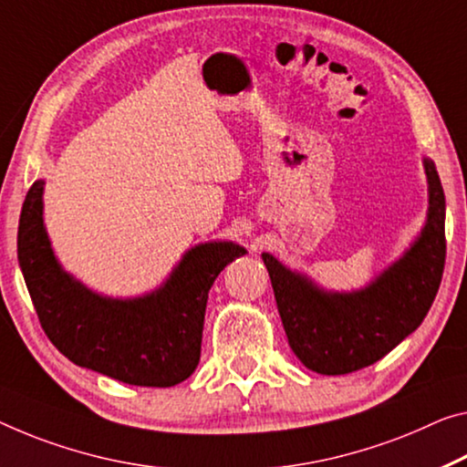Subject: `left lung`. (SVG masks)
<instances>
[{
  "label": "left lung",
  "mask_w": 467,
  "mask_h": 467,
  "mask_svg": "<svg viewBox=\"0 0 467 467\" xmlns=\"http://www.w3.org/2000/svg\"><path fill=\"white\" fill-rule=\"evenodd\" d=\"M428 179L426 223L397 261L361 290H324L274 254L263 253L279 317L300 363L324 376H342L376 363L420 327L439 292L444 254V192L434 162Z\"/></svg>",
  "instance_id": "1"
}]
</instances>
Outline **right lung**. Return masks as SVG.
<instances>
[{"instance_id": "obj_1", "label": "right lung", "mask_w": 467, "mask_h": 467, "mask_svg": "<svg viewBox=\"0 0 467 467\" xmlns=\"http://www.w3.org/2000/svg\"><path fill=\"white\" fill-rule=\"evenodd\" d=\"M43 185L28 190L18 223V265L43 332L78 368L133 386H175L200 361L209 290L234 258L235 242L190 248L159 288L135 298H112L78 282L54 254L43 225Z\"/></svg>"}]
</instances>
